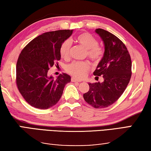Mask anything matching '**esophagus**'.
I'll return each instance as SVG.
<instances>
[{"instance_id":"esophagus-1","label":"esophagus","mask_w":151,"mask_h":151,"mask_svg":"<svg viewBox=\"0 0 151 151\" xmlns=\"http://www.w3.org/2000/svg\"><path fill=\"white\" fill-rule=\"evenodd\" d=\"M71 80L72 82H76V81H78V82H80V81H81L80 80H78V79H76L74 78H71Z\"/></svg>"}]
</instances>
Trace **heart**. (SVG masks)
I'll return each mask as SVG.
<instances>
[{
    "instance_id": "obj_1",
    "label": "heart",
    "mask_w": 151,
    "mask_h": 151,
    "mask_svg": "<svg viewBox=\"0 0 151 151\" xmlns=\"http://www.w3.org/2000/svg\"><path fill=\"white\" fill-rule=\"evenodd\" d=\"M74 40L86 49V55L94 62H99L104 55V49L98 45V41L92 35L83 33L76 36ZM71 43L69 40L63 42L60 47L61 58L67 59L70 55ZM88 61H73L66 66V71L71 76L76 78H82L90 69Z\"/></svg>"
}]
</instances>
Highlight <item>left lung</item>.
<instances>
[{"mask_svg":"<svg viewBox=\"0 0 151 151\" xmlns=\"http://www.w3.org/2000/svg\"><path fill=\"white\" fill-rule=\"evenodd\" d=\"M96 32L105 51L93 75L102 76L104 81L88 83L90 90L83 96L88 104L100 109L113 104L124 92L131 78L132 61L127 47L116 36L102 29Z\"/></svg>","mask_w":151,"mask_h":151,"instance_id":"8db88e82","label":"left lung"}]
</instances>
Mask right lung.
Instances as JSON below:
<instances>
[{
  "mask_svg": "<svg viewBox=\"0 0 151 151\" xmlns=\"http://www.w3.org/2000/svg\"><path fill=\"white\" fill-rule=\"evenodd\" d=\"M72 32L69 29L46 32L29 42L20 53L16 83L22 96L33 107L45 110L55 105L65 86L71 81L70 76L64 73L54 80L48 71L58 64L60 47Z\"/></svg>",
  "mask_w": 151,
  "mask_h": 151,
  "instance_id": "obj_1",
  "label": "right lung"
}]
</instances>
